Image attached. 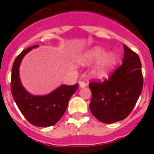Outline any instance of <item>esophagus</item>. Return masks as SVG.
I'll return each mask as SVG.
<instances>
[{
  "label": "esophagus",
  "instance_id": "1",
  "mask_svg": "<svg viewBox=\"0 0 154 154\" xmlns=\"http://www.w3.org/2000/svg\"><path fill=\"white\" fill-rule=\"evenodd\" d=\"M79 86H80L81 88H84V87H87V83L84 82H79Z\"/></svg>",
  "mask_w": 154,
  "mask_h": 154
}]
</instances>
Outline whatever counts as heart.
Listing matches in <instances>:
<instances>
[{
  "instance_id": "obj_1",
  "label": "heart",
  "mask_w": 154,
  "mask_h": 154,
  "mask_svg": "<svg viewBox=\"0 0 154 154\" xmlns=\"http://www.w3.org/2000/svg\"><path fill=\"white\" fill-rule=\"evenodd\" d=\"M97 61L93 69L95 77L100 79L106 78L110 75L117 63V57L114 53H106L100 47H94L84 52L78 59L83 66H89Z\"/></svg>"
}]
</instances>
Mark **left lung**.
Listing matches in <instances>:
<instances>
[{"label": "left lung", "instance_id": "obj_1", "mask_svg": "<svg viewBox=\"0 0 154 154\" xmlns=\"http://www.w3.org/2000/svg\"><path fill=\"white\" fill-rule=\"evenodd\" d=\"M122 64L108 80L91 82V114L106 124L120 121L132 111L143 90L141 62L138 54L124 44Z\"/></svg>", "mask_w": 154, "mask_h": 154}]
</instances>
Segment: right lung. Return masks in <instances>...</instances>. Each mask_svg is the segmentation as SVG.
<instances>
[{
  "instance_id": "right-lung-1",
  "label": "right lung",
  "mask_w": 154,
  "mask_h": 154,
  "mask_svg": "<svg viewBox=\"0 0 154 154\" xmlns=\"http://www.w3.org/2000/svg\"><path fill=\"white\" fill-rule=\"evenodd\" d=\"M35 45L22 51L15 58L11 71V93L19 110L33 125L48 127L54 125L66 111L71 97L78 88V83L67 86L61 85L50 93L44 96L32 95L23 87L20 78V65L22 59Z\"/></svg>"
}]
</instances>
